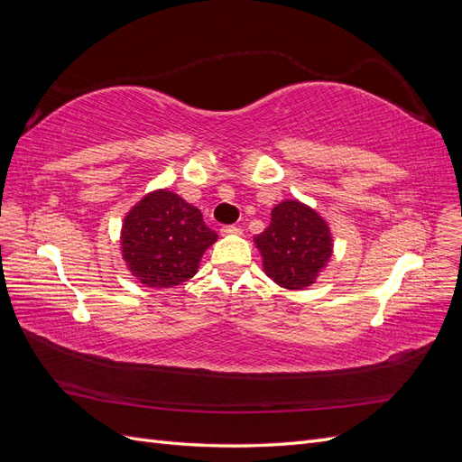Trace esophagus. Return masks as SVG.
I'll list each match as a JSON object with an SVG mask.
<instances>
[{
	"label": "esophagus",
	"mask_w": 462,
	"mask_h": 462,
	"mask_svg": "<svg viewBox=\"0 0 462 462\" xmlns=\"http://www.w3.org/2000/svg\"><path fill=\"white\" fill-rule=\"evenodd\" d=\"M221 235H241L243 229L239 226H223L221 229Z\"/></svg>",
	"instance_id": "34e87169"
}]
</instances>
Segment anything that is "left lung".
I'll return each mask as SVG.
<instances>
[{
  "label": "left lung",
  "mask_w": 462,
  "mask_h": 462,
  "mask_svg": "<svg viewBox=\"0 0 462 462\" xmlns=\"http://www.w3.org/2000/svg\"><path fill=\"white\" fill-rule=\"evenodd\" d=\"M254 243L262 253L265 275L292 291L314 283L333 248L326 219L299 200L277 204L268 229Z\"/></svg>",
  "instance_id": "left-lung-1"
}]
</instances>
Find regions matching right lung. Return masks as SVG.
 Wrapping results in <instances>:
<instances>
[{"instance_id": "1", "label": "right lung", "mask_w": 462, "mask_h": 462, "mask_svg": "<svg viewBox=\"0 0 462 462\" xmlns=\"http://www.w3.org/2000/svg\"><path fill=\"white\" fill-rule=\"evenodd\" d=\"M217 241L199 208L171 190L150 192L125 217L121 250L138 282L170 289L199 272L208 246Z\"/></svg>"}]
</instances>
